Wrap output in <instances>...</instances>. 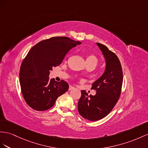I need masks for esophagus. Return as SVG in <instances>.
<instances>
[{
  "label": "esophagus",
  "mask_w": 148,
  "mask_h": 148,
  "mask_svg": "<svg viewBox=\"0 0 148 148\" xmlns=\"http://www.w3.org/2000/svg\"><path fill=\"white\" fill-rule=\"evenodd\" d=\"M74 89V88L73 86H69V90H72V89Z\"/></svg>",
  "instance_id": "34e87169"
}]
</instances>
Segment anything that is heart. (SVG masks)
<instances>
[{
    "mask_svg": "<svg viewBox=\"0 0 148 148\" xmlns=\"http://www.w3.org/2000/svg\"><path fill=\"white\" fill-rule=\"evenodd\" d=\"M86 62L88 65H89V64H94V65L96 66L98 62V59L96 56L92 54H90L87 56Z\"/></svg>",
    "mask_w": 148,
    "mask_h": 148,
    "instance_id": "b5f03b06",
    "label": "heart"
}]
</instances>
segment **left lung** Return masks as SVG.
<instances>
[{"instance_id":"8db88e82","label":"left lung","mask_w":148,"mask_h":148,"mask_svg":"<svg viewBox=\"0 0 148 148\" xmlns=\"http://www.w3.org/2000/svg\"><path fill=\"white\" fill-rule=\"evenodd\" d=\"M97 45L105 58V71L92 85L96 95L89 96L86 90H81L77 106L81 116L92 121L104 118L112 110L121 95L123 80L122 67L117 56L106 45Z\"/></svg>"}]
</instances>
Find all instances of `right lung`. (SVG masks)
Listing matches in <instances>:
<instances>
[{
    "instance_id": "obj_1",
    "label": "right lung",
    "mask_w": 148,
    "mask_h": 148,
    "mask_svg": "<svg viewBox=\"0 0 148 148\" xmlns=\"http://www.w3.org/2000/svg\"><path fill=\"white\" fill-rule=\"evenodd\" d=\"M81 44L67 37H53L39 42L29 51L21 64L19 78L24 99L31 108L39 111L50 109L67 91L66 81L50 80L49 75L70 49Z\"/></svg>"
}]
</instances>
